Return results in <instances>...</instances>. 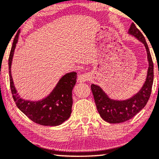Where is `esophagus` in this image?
<instances>
[{"label":"esophagus","instance_id":"obj_1","mask_svg":"<svg viewBox=\"0 0 159 159\" xmlns=\"http://www.w3.org/2000/svg\"><path fill=\"white\" fill-rule=\"evenodd\" d=\"M91 79V75L89 73H83L79 75L78 78V81L79 83H84V82L88 81Z\"/></svg>","mask_w":159,"mask_h":159}]
</instances>
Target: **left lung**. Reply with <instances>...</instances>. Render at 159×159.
<instances>
[{
  "label": "left lung",
  "mask_w": 159,
  "mask_h": 159,
  "mask_svg": "<svg viewBox=\"0 0 159 159\" xmlns=\"http://www.w3.org/2000/svg\"><path fill=\"white\" fill-rule=\"evenodd\" d=\"M128 33L136 38L145 46L147 52L148 68L145 81L143 86L136 94L128 99L120 100L112 99L99 86L93 84L91 85L97 111L101 118L110 124H118L126 121L144 108L151 96L153 83V63L145 38L134 23L131 25Z\"/></svg>",
  "instance_id": "left-lung-1"
}]
</instances>
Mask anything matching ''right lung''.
I'll list each match as a JSON object with an SVG mask.
<instances>
[{
    "label": "right lung",
    "instance_id": "1",
    "mask_svg": "<svg viewBox=\"0 0 159 159\" xmlns=\"http://www.w3.org/2000/svg\"><path fill=\"white\" fill-rule=\"evenodd\" d=\"M17 33L14 39L8 59L10 86L16 106L33 122L43 126H56L62 124L71 115L72 91L76 84L77 73L70 72L62 75L47 96L39 100L25 99L18 94L11 75V65L14 50L19 41Z\"/></svg>",
    "mask_w": 159,
    "mask_h": 159
}]
</instances>
